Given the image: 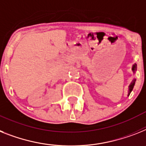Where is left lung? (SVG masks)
<instances>
[{
    "label": "left lung",
    "instance_id": "1",
    "mask_svg": "<svg viewBox=\"0 0 146 146\" xmlns=\"http://www.w3.org/2000/svg\"><path fill=\"white\" fill-rule=\"evenodd\" d=\"M137 64H133V66H132V71H133V73H136V71H137ZM135 82H136V79H133V80H132V82H131V84H129V86H128V96H129L130 94L131 93L132 90H133V87H134V84H135Z\"/></svg>",
    "mask_w": 146,
    "mask_h": 146
}]
</instances>
